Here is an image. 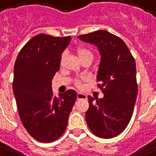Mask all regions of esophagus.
<instances>
[{
	"label": "esophagus",
	"instance_id": "1",
	"mask_svg": "<svg viewBox=\"0 0 156 156\" xmlns=\"http://www.w3.org/2000/svg\"><path fill=\"white\" fill-rule=\"evenodd\" d=\"M77 98H78V100H80V99H87V96L83 94H81V93H78Z\"/></svg>",
	"mask_w": 156,
	"mask_h": 156
}]
</instances>
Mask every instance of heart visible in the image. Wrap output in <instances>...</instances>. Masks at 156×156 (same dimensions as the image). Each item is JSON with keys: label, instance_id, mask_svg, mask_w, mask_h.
<instances>
[{"label": "heart", "instance_id": "obj_1", "mask_svg": "<svg viewBox=\"0 0 156 156\" xmlns=\"http://www.w3.org/2000/svg\"><path fill=\"white\" fill-rule=\"evenodd\" d=\"M76 53L78 56V58L80 60H83V58H87V57H92L93 58V51L89 49V48H86V47H78L77 49H76ZM63 59H64V56H62L61 58V62H63ZM88 80V78H82L81 79H77L75 81V85L78 87V88H81L82 86V81H87Z\"/></svg>", "mask_w": 156, "mask_h": 156}]
</instances>
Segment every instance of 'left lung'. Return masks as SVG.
<instances>
[{"mask_svg":"<svg viewBox=\"0 0 156 156\" xmlns=\"http://www.w3.org/2000/svg\"><path fill=\"white\" fill-rule=\"evenodd\" d=\"M78 38L95 44L101 53L97 80L105 95L96 101L88 96L87 124L96 136L111 139L124 130L134 112L138 94L135 61L124 41L105 30Z\"/></svg>","mask_w":156,"mask_h":156,"instance_id":"1","label":"left lung"}]
</instances>
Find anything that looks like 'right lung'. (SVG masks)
Instances as JSON below:
<instances>
[{
	"label": "right lung",
	"mask_w": 156,
	"mask_h": 156,
	"mask_svg": "<svg viewBox=\"0 0 156 156\" xmlns=\"http://www.w3.org/2000/svg\"><path fill=\"white\" fill-rule=\"evenodd\" d=\"M71 37L39 34L21 49L14 66L13 92L19 116L29 134L51 143L64 133L77 99L74 90L56 97L51 79L60 68L61 55Z\"/></svg>",
	"instance_id": "right-lung-1"
}]
</instances>
